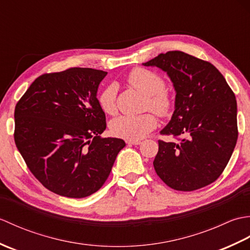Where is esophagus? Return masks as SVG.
Masks as SVG:
<instances>
[{
  "instance_id": "esophagus-1",
  "label": "esophagus",
  "mask_w": 250,
  "mask_h": 250,
  "mask_svg": "<svg viewBox=\"0 0 250 250\" xmlns=\"http://www.w3.org/2000/svg\"><path fill=\"white\" fill-rule=\"evenodd\" d=\"M141 141H126V144L128 145H140L141 144Z\"/></svg>"
}]
</instances>
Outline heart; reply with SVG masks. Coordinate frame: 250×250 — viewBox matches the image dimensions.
<instances>
[{
    "label": "heart",
    "instance_id": "1",
    "mask_svg": "<svg viewBox=\"0 0 250 250\" xmlns=\"http://www.w3.org/2000/svg\"><path fill=\"white\" fill-rule=\"evenodd\" d=\"M126 83L143 95L145 101L143 108L150 109L160 117H166L173 107V98L171 92L166 88V82L162 76L156 72L144 67H135L126 76ZM117 89L114 84L105 87L100 92L98 101L101 109L106 115L117 113ZM157 118L150 111L130 116L122 115L113 119L109 124L111 133L116 136L129 141L143 139L150 131L156 128Z\"/></svg>",
    "mask_w": 250,
    "mask_h": 250
}]
</instances>
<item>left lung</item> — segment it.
I'll list each match as a JSON object with an SVG mask.
<instances>
[{"instance_id": "obj_1", "label": "left lung", "mask_w": 250, "mask_h": 250, "mask_svg": "<svg viewBox=\"0 0 250 250\" xmlns=\"http://www.w3.org/2000/svg\"><path fill=\"white\" fill-rule=\"evenodd\" d=\"M143 64L167 72L176 91L172 119L160 132L176 142L159 141L157 175L178 191L214 183L236 145L234 92L211 63L183 51H167Z\"/></svg>"}]
</instances>
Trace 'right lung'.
I'll use <instances>...</instances> for the list:
<instances>
[{"mask_svg": "<svg viewBox=\"0 0 250 250\" xmlns=\"http://www.w3.org/2000/svg\"><path fill=\"white\" fill-rule=\"evenodd\" d=\"M107 72L72 67L37 77L15 107L16 146L51 192L86 198L102 187L125 143L102 137L97 92Z\"/></svg>", "mask_w": 250, "mask_h": 250, "instance_id": "1", "label": "right lung"}]
</instances>
